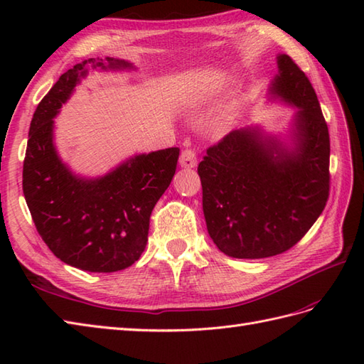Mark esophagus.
<instances>
[{"mask_svg": "<svg viewBox=\"0 0 364 364\" xmlns=\"http://www.w3.org/2000/svg\"><path fill=\"white\" fill-rule=\"evenodd\" d=\"M180 166L184 168H192L197 166V153L194 150H183L180 156Z\"/></svg>", "mask_w": 364, "mask_h": 364, "instance_id": "34e87169", "label": "esophagus"}]
</instances>
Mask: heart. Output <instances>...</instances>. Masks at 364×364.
<instances>
[{
  "label": "heart",
  "instance_id": "1",
  "mask_svg": "<svg viewBox=\"0 0 364 364\" xmlns=\"http://www.w3.org/2000/svg\"><path fill=\"white\" fill-rule=\"evenodd\" d=\"M227 127H228V125H227V123H222V125H220V127H219V129H220V131H222V129H225V128H227Z\"/></svg>",
  "mask_w": 364,
  "mask_h": 364
}]
</instances>
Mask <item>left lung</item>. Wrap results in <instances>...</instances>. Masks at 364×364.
<instances>
[{"mask_svg":"<svg viewBox=\"0 0 364 364\" xmlns=\"http://www.w3.org/2000/svg\"><path fill=\"white\" fill-rule=\"evenodd\" d=\"M277 64L269 95L297 107L289 144L245 127L210 146L198 164L208 233L231 258L289 250L328 200L330 137L318 95L288 54Z\"/></svg>","mask_w":364,"mask_h":364,"instance_id":"obj_1","label":"left lung"}]
</instances>
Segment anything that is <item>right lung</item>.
Wrapping results in <instances>:
<instances>
[{
  "label": "right lung",
  "instance_id": "add662e5",
  "mask_svg": "<svg viewBox=\"0 0 364 364\" xmlns=\"http://www.w3.org/2000/svg\"><path fill=\"white\" fill-rule=\"evenodd\" d=\"M87 65L134 68L122 59L90 58L60 75L31 120L23 194L38 235L60 261L87 272H117L145 250L151 211L172 181L180 149L136 154L98 178L75 175L54 146L53 119Z\"/></svg>",
  "mask_w": 364,
  "mask_h": 364
}]
</instances>
